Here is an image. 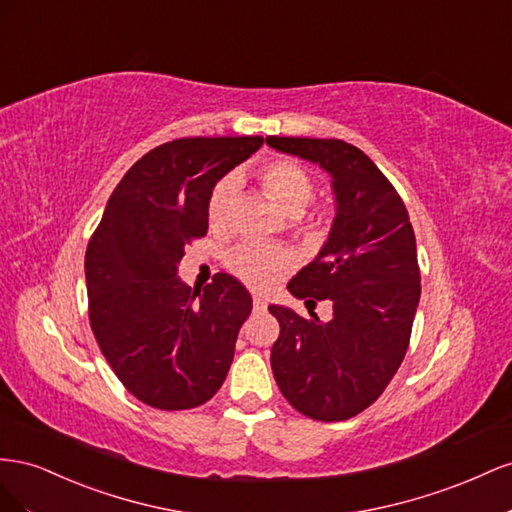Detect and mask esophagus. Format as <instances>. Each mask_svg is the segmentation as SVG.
<instances>
[{
  "instance_id": "obj_1",
  "label": "esophagus",
  "mask_w": 512,
  "mask_h": 512,
  "mask_svg": "<svg viewBox=\"0 0 512 512\" xmlns=\"http://www.w3.org/2000/svg\"><path fill=\"white\" fill-rule=\"evenodd\" d=\"M253 306H255V309L257 311H266V300L264 298H259V296H253Z\"/></svg>"
}]
</instances>
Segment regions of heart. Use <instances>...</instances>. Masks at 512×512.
Instances as JSON below:
<instances>
[{"label": "heart", "instance_id": "b5f03b06", "mask_svg": "<svg viewBox=\"0 0 512 512\" xmlns=\"http://www.w3.org/2000/svg\"><path fill=\"white\" fill-rule=\"evenodd\" d=\"M261 184L274 206L287 216H300L313 201L315 186L311 175L291 160H276L261 171ZM240 182L236 175H227L214 186L208 201V218L214 227H227L236 210ZM225 264L240 281L255 289H268L296 268V255L281 246L244 242L233 246Z\"/></svg>", "mask_w": 512, "mask_h": 512}]
</instances>
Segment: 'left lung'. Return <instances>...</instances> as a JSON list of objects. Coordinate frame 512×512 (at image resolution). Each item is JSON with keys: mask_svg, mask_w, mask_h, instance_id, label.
Wrapping results in <instances>:
<instances>
[{"mask_svg": "<svg viewBox=\"0 0 512 512\" xmlns=\"http://www.w3.org/2000/svg\"><path fill=\"white\" fill-rule=\"evenodd\" d=\"M266 143L330 173L337 206L321 251L287 283L300 300H330L332 319L268 306L281 326L272 373L300 414L347 420L384 392L407 352L420 300L414 229L399 193L356 145L311 137Z\"/></svg>", "mask_w": 512, "mask_h": 512, "instance_id": "obj_1", "label": "left lung"}]
</instances>
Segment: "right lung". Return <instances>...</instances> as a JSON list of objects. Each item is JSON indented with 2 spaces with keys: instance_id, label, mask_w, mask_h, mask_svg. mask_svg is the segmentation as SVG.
Listing matches in <instances>:
<instances>
[{
  "instance_id": "obj_1",
  "label": "right lung",
  "mask_w": 512,
  "mask_h": 512,
  "mask_svg": "<svg viewBox=\"0 0 512 512\" xmlns=\"http://www.w3.org/2000/svg\"><path fill=\"white\" fill-rule=\"evenodd\" d=\"M264 137H186L158 145L126 171L85 251L90 324L130 394L158 410L210 401L231 367L253 298L221 272L203 291L178 266L206 236L216 182Z\"/></svg>"
}]
</instances>
